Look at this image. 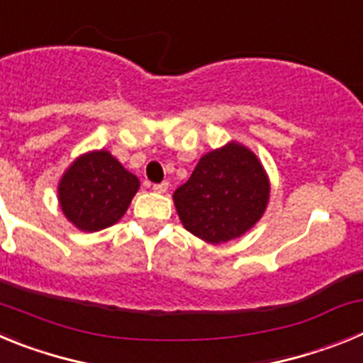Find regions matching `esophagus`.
Listing matches in <instances>:
<instances>
[{
    "label": "esophagus",
    "mask_w": 363,
    "mask_h": 363,
    "mask_svg": "<svg viewBox=\"0 0 363 363\" xmlns=\"http://www.w3.org/2000/svg\"><path fill=\"white\" fill-rule=\"evenodd\" d=\"M167 189H169V184H167V182H162V184L152 185V191L158 192V194H163V192H165Z\"/></svg>",
    "instance_id": "esophagus-1"
}]
</instances>
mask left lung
<instances>
[{"instance_id":"8db88e82","label":"left lung","mask_w":363,"mask_h":363,"mask_svg":"<svg viewBox=\"0 0 363 363\" xmlns=\"http://www.w3.org/2000/svg\"><path fill=\"white\" fill-rule=\"evenodd\" d=\"M271 182L249 147L229 142L203 154L191 178L172 194L182 225L213 245L251 230L264 216Z\"/></svg>"}]
</instances>
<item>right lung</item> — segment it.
<instances>
[{"label": "right lung", "mask_w": 363, "mask_h": 363, "mask_svg": "<svg viewBox=\"0 0 363 363\" xmlns=\"http://www.w3.org/2000/svg\"><path fill=\"white\" fill-rule=\"evenodd\" d=\"M140 179L108 150L79 154L57 184V201L67 220L83 233L107 229L123 218Z\"/></svg>", "instance_id": "obj_1"}]
</instances>
